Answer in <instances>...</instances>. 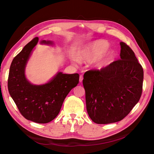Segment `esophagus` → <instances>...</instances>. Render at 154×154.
Listing matches in <instances>:
<instances>
[{"instance_id": "obj_1", "label": "esophagus", "mask_w": 154, "mask_h": 154, "mask_svg": "<svg viewBox=\"0 0 154 154\" xmlns=\"http://www.w3.org/2000/svg\"><path fill=\"white\" fill-rule=\"evenodd\" d=\"M82 80H83V76H82V75H80V77H79V82H82Z\"/></svg>"}]
</instances>
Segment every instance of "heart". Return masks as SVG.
<instances>
[{"instance_id": "b5f03b06", "label": "heart", "mask_w": 154, "mask_h": 154, "mask_svg": "<svg viewBox=\"0 0 154 154\" xmlns=\"http://www.w3.org/2000/svg\"><path fill=\"white\" fill-rule=\"evenodd\" d=\"M109 44L106 40H97L85 45L78 54V57L81 60L92 61L95 60L97 65L102 67L107 65L112 57V52H108L102 55L109 48ZM76 60H78L76 59Z\"/></svg>"}]
</instances>
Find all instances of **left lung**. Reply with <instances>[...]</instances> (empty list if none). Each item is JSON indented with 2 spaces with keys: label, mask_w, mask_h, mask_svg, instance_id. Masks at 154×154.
I'll return each instance as SVG.
<instances>
[{
  "label": "left lung",
  "mask_w": 154,
  "mask_h": 154,
  "mask_svg": "<svg viewBox=\"0 0 154 154\" xmlns=\"http://www.w3.org/2000/svg\"><path fill=\"white\" fill-rule=\"evenodd\" d=\"M120 59L84 75L87 111L98 124L124 119L138 103L142 92L143 70L134 51L121 42Z\"/></svg>",
  "instance_id": "left-lung-1"
}]
</instances>
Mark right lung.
<instances>
[{"instance_id": "add662e5", "label": "right lung", "mask_w": 154, "mask_h": 154, "mask_svg": "<svg viewBox=\"0 0 154 154\" xmlns=\"http://www.w3.org/2000/svg\"><path fill=\"white\" fill-rule=\"evenodd\" d=\"M38 41V37L32 39L14 58L8 77V90L22 116L35 123L46 124L58 116L66 96L79 84V75L60 72L47 84H30L26 77L25 68ZM41 44L52 42L42 40Z\"/></svg>"}]
</instances>
